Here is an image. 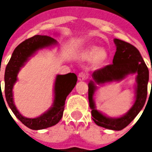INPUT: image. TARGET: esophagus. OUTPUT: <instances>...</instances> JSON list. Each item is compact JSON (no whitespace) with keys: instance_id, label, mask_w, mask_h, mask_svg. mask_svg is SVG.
Here are the masks:
<instances>
[{"instance_id":"esophagus-1","label":"esophagus","mask_w":152,"mask_h":152,"mask_svg":"<svg viewBox=\"0 0 152 152\" xmlns=\"http://www.w3.org/2000/svg\"><path fill=\"white\" fill-rule=\"evenodd\" d=\"M78 79L79 81H85V79H87V75L85 73H80L78 76Z\"/></svg>"}]
</instances>
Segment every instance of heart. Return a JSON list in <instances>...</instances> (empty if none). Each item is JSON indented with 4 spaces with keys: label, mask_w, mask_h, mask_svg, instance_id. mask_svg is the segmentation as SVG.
<instances>
[{
    "label": "heart",
    "mask_w": 152,
    "mask_h": 152,
    "mask_svg": "<svg viewBox=\"0 0 152 152\" xmlns=\"http://www.w3.org/2000/svg\"><path fill=\"white\" fill-rule=\"evenodd\" d=\"M81 57L84 60H91V66L99 67L107 63L109 59V52L107 49L100 48L97 45H91L86 47L81 52Z\"/></svg>",
    "instance_id": "1"
}]
</instances>
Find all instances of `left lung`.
<instances>
[{
    "label": "left lung",
    "mask_w": 152,
    "mask_h": 152,
    "mask_svg": "<svg viewBox=\"0 0 152 152\" xmlns=\"http://www.w3.org/2000/svg\"><path fill=\"white\" fill-rule=\"evenodd\" d=\"M113 41L116 45V52L113 64L97 70L91 75L92 79L88 84L89 102L92 119L96 124L107 129L118 131L129 125L142 110L147 97L149 70L137 48L118 39H114ZM132 74H136L137 77L135 102L131 109L125 114L114 118L97 110L94 102V94L97 89L106 83L120 82Z\"/></svg>",
    "instance_id": "1"
}]
</instances>
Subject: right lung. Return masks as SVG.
I'll list each match as a JSON object with an SVG mask.
<instances>
[{
	"mask_svg": "<svg viewBox=\"0 0 152 152\" xmlns=\"http://www.w3.org/2000/svg\"><path fill=\"white\" fill-rule=\"evenodd\" d=\"M58 45V42L50 36L34 35L19 44L12 52L5 71V96L9 107L14 115L28 128L39 130L56 125L62 118L67 96L77 83V75L73 73L57 74L53 86V102L46 112L36 118H26L19 113L13 98V86L18 80V74L29 59L43 49ZM1 87V82H0ZM2 94V93H1ZM4 101V99H3Z\"/></svg>",
	"mask_w": 152,
	"mask_h": 152,
	"instance_id": "add662e5",
	"label": "right lung"
}]
</instances>
